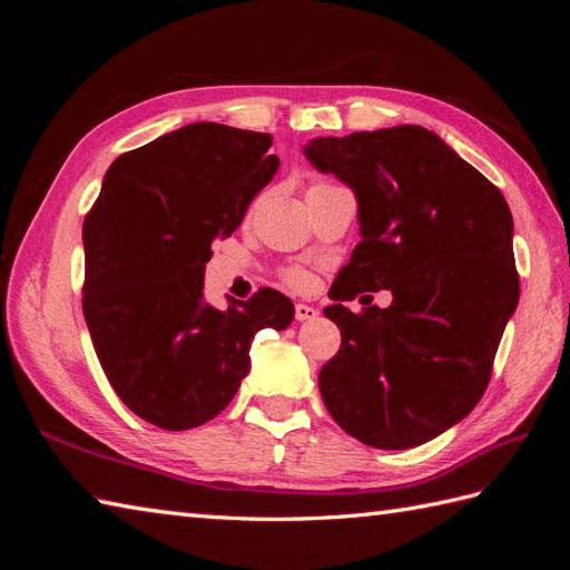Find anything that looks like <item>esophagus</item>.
I'll return each instance as SVG.
<instances>
[{
	"mask_svg": "<svg viewBox=\"0 0 570 570\" xmlns=\"http://www.w3.org/2000/svg\"><path fill=\"white\" fill-rule=\"evenodd\" d=\"M318 316V312L314 306L308 304H295V318L297 321H314Z\"/></svg>",
	"mask_w": 570,
	"mask_h": 570,
	"instance_id": "obj_1",
	"label": "esophagus"
}]
</instances>
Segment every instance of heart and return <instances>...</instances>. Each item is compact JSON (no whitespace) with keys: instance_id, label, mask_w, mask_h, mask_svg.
<instances>
[{"instance_id":"obj_1","label":"heart","mask_w":570,"mask_h":570,"mask_svg":"<svg viewBox=\"0 0 570 570\" xmlns=\"http://www.w3.org/2000/svg\"><path fill=\"white\" fill-rule=\"evenodd\" d=\"M321 185H331V183H325V180L312 183V187H321ZM285 283L295 289H306L308 285H312V275H308L304 268H289V271H285Z\"/></svg>"}]
</instances>
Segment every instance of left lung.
I'll return each instance as SVG.
<instances>
[{
  "instance_id": "8db88e82",
  "label": "left lung",
  "mask_w": 570,
  "mask_h": 570,
  "mask_svg": "<svg viewBox=\"0 0 570 570\" xmlns=\"http://www.w3.org/2000/svg\"><path fill=\"white\" fill-rule=\"evenodd\" d=\"M358 202L361 243L337 275L342 344L318 375L335 423L377 450H409L469 416L519 304L513 218L504 195L421 126H394L304 147ZM390 288L387 309L341 302Z\"/></svg>"
}]
</instances>
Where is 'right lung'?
<instances>
[{
    "label": "right lung",
    "mask_w": 570,
    "mask_h": 570,
    "mask_svg": "<svg viewBox=\"0 0 570 570\" xmlns=\"http://www.w3.org/2000/svg\"><path fill=\"white\" fill-rule=\"evenodd\" d=\"M268 132L193 124L120 154L82 223V314L101 368L132 413L197 428L230 404L262 327L292 302L271 287L226 312L204 302L212 243L230 237L278 170Z\"/></svg>",
    "instance_id": "obj_1"
}]
</instances>
